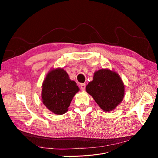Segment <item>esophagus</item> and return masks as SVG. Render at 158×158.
<instances>
[{
  "instance_id": "obj_1",
  "label": "esophagus",
  "mask_w": 158,
  "mask_h": 158,
  "mask_svg": "<svg viewBox=\"0 0 158 158\" xmlns=\"http://www.w3.org/2000/svg\"><path fill=\"white\" fill-rule=\"evenodd\" d=\"M80 88L82 91H84L85 88V84H80Z\"/></svg>"
}]
</instances>
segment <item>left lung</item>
Instances as JSON below:
<instances>
[{"label": "left lung", "instance_id": "left-lung-1", "mask_svg": "<svg viewBox=\"0 0 158 158\" xmlns=\"http://www.w3.org/2000/svg\"><path fill=\"white\" fill-rule=\"evenodd\" d=\"M85 90L103 111L109 112L122 102L125 88L117 72L102 69L95 72L93 80L88 84Z\"/></svg>", "mask_w": 158, "mask_h": 158}]
</instances>
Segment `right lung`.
Instances as JSON below:
<instances>
[{"mask_svg": "<svg viewBox=\"0 0 158 158\" xmlns=\"http://www.w3.org/2000/svg\"><path fill=\"white\" fill-rule=\"evenodd\" d=\"M79 88L63 68L52 69L42 84L41 100L49 111L56 114H63Z\"/></svg>", "mask_w": 158, "mask_h": 158, "instance_id": "obj_1", "label": "right lung"}]
</instances>
